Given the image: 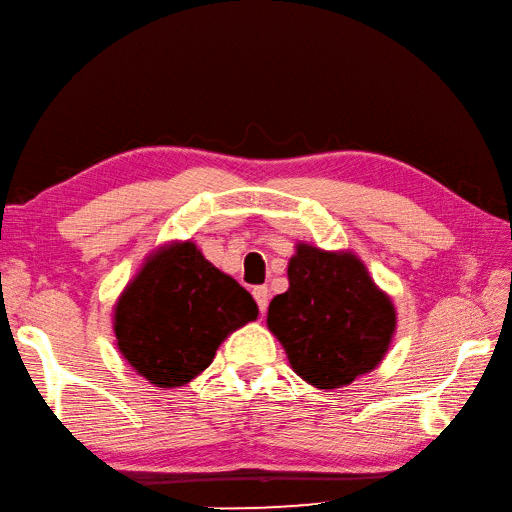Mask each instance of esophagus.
Segmentation results:
<instances>
[{
    "mask_svg": "<svg viewBox=\"0 0 512 512\" xmlns=\"http://www.w3.org/2000/svg\"><path fill=\"white\" fill-rule=\"evenodd\" d=\"M254 299H256L260 313H267V306H269V289H267V286H256Z\"/></svg>",
    "mask_w": 512,
    "mask_h": 512,
    "instance_id": "obj_1",
    "label": "esophagus"
}]
</instances>
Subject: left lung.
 Returning <instances> with one entry per match:
<instances>
[{"instance_id":"1","label":"left lung","mask_w":512,"mask_h":512,"mask_svg":"<svg viewBox=\"0 0 512 512\" xmlns=\"http://www.w3.org/2000/svg\"><path fill=\"white\" fill-rule=\"evenodd\" d=\"M289 291L269 304L267 326L299 378L339 389L380 365L397 326L391 297L352 252L297 243Z\"/></svg>"}]
</instances>
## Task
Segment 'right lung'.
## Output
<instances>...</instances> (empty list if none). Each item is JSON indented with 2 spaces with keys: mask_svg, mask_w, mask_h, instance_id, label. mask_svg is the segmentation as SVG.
<instances>
[{
  "mask_svg": "<svg viewBox=\"0 0 512 512\" xmlns=\"http://www.w3.org/2000/svg\"><path fill=\"white\" fill-rule=\"evenodd\" d=\"M112 313L128 365L154 386L173 389L213 363L226 336L258 317V306L193 241H173L147 256Z\"/></svg>",
  "mask_w": 512,
  "mask_h": 512,
  "instance_id": "1",
  "label": "right lung"
}]
</instances>
